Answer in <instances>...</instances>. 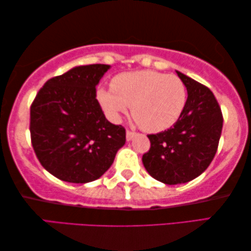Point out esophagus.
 Masks as SVG:
<instances>
[{
  "mask_svg": "<svg viewBox=\"0 0 251 251\" xmlns=\"http://www.w3.org/2000/svg\"><path fill=\"white\" fill-rule=\"evenodd\" d=\"M134 134H136V132H133V131H131V130H126V140L128 141H130L131 139L133 138V136Z\"/></svg>",
  "mask_w": 251,
  "mask_h": 251,
  "instance_id": "esophagus-1",
  "label": "esophagus"
}]
</instances>
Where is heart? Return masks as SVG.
Listing matches in <instances>:
<instances>
[{"label": "heart", "instance_id": "1", "mask_svg": "<svg viewBox=\"0 0 251 251\" xmlns=\"http://www.w3.org/2000/svg\"><path fill=\"white\" fill-rule=\"evenodd\" d=\"M111 90L99 88L100 104L113 120L131 105L134 120L147 132H161L178 121L186 106L187 92L176 75L156 71L121 73L110 83Z\"/></svg>", "mask_w": 251, "mask_h": 251}]
</instances>
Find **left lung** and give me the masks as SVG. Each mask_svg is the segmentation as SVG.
I'll use <instances>...</instances> for the list:
<instances>
[{"label":"left lung","instance_id":"8db88e82","mask_svg":"<svg viewBox=\"0 0 251 251\" xmlns=\"http://www.w3.org/2000/svg\"><path fill=\"white\" fill-rule=\"evenodd\" d=\"M176 73L187 90L186 106L174 126L148 134L150 149L142 156L150 176L168 185L190 182L209 167L223 125L221 107L210 88Z\"/></svg>","mask_w":251,"mask_h":251}]
</instances>
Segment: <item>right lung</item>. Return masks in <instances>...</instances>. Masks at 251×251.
Here are the masks:
<instances>
[{"mask_svg":"<svg viewBox=\"0 0 251 251\" xmlns=\"http://www.w3.org/2000/svg\"><path fill=\"white\" fill-rule=\"evenodd\" d=\"M110 65L74 67L48 79L30 107L34 152L46 171L69 183L101 177L126 144V129L106 120L96 100Z\"/></svg>","mask_w":251,"mask_h":251,"instance_id":"add662e5","label":"right lung"}]
</instances>
